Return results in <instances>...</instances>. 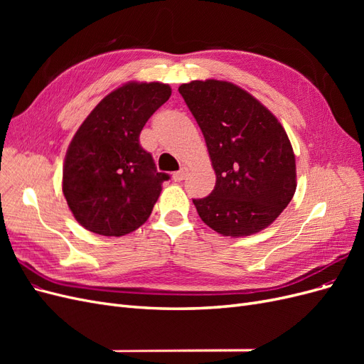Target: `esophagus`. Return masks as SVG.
Returning <instances> with one entry per match:
<instances>
[{"mask_svg":"<svg viewBox=\"0 0 364 364\" xmlns=\"http://www.w3.org/2000/svg\"><path fill=\"white\" fill-rule=\"evenodd\" d=\"M186 174H188V170H186V168H181L179 171L173 173V181H174V182H181V181H183V179L186 178Z\"/></svg>","mask_w":364,"mask_h":364,"instance_id":"obj_1","label":"esophagus"}]
</instances>
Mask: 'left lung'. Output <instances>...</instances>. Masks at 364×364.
I'll list each match as a JSON object with an SVG mask.
<instances>
[{
	"instance_id": "8db88e82",
	"label": "left lung",
	"mask_w": 364,
	"mask_h": 364,
	"mask_svg": "<svg viewBox=\"0 0 364 364\" xmlns=\"http://www.w3.org/2000/svg\"><path fill=\"white\" fill-rule=\"evenodd\" d=\"M179 92L215 171L213 193L193 200L203 223L235 238L266 229L296 191L294 153L278 118L230 82L193 80Z\"/></svg>"
}]
</instances>
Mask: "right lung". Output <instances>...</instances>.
Instances as JSON below:
<instances>
[{
    "label": "right lung",
    "mask_w": 364,
    "mask_h": 364,
    "mask_svg": "<svg viewBox=\"0 0 364 364\" xmlns=\"http://www.w3.org/2000/svg\"><path fill=\"white\" fill-rule=\"evenodd\" d=\"M170 95L165 83L129 82L107 94L75 132L65 156L62 191L85 229L121 237L150 217L170 176L156 171L139 134Z\"/></svg>",
    "instance_id": "obj_1"
}]
</instances>
